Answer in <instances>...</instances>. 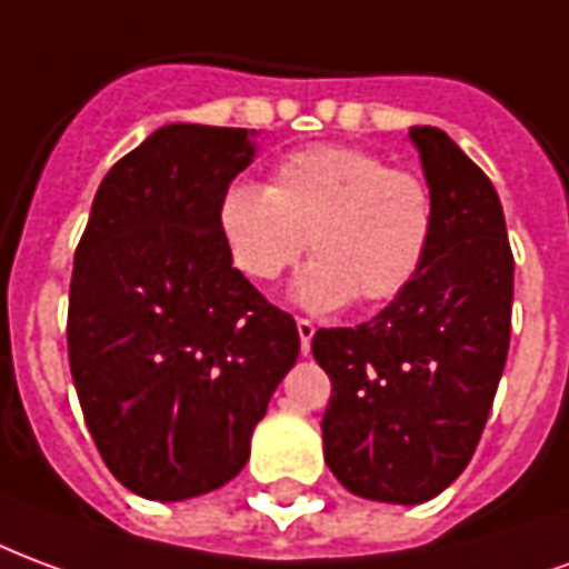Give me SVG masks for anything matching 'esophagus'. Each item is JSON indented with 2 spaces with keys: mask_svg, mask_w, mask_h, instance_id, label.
<instances>
[{
  "mask_svg": "<svg viewBox=\"0 0 569 569\" xmlns=\"http://www.w3.org/2000/svg\"><path fill=\"white\" fill-rule=\"evenodd\" d=\"M297 333H300V351L302 355H309V351H312L315 325L312 321H306V318H300V321H297Z\"/></svg>",
  "mask_w": 569,
  "mask_h": 569,
  "instance_id": "34e87169",
  "label": "esophagus"
}]
</instances>
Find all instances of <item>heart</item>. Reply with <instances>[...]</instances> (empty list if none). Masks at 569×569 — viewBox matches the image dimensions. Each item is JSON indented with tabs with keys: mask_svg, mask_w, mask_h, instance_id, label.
Masks as SVG:
<instances>
[{
	"mask_svg": "<svg viewBox=\"0 0 569 569\" xmlns=\"http://www.w3.org/2000/svg\"><path fill=\"white\" fill-rule=\"evenodd\" d=\"M214 218L233 267L254 281L279 279L309 244L315 257L290 297L309 312H333L355 297L388 302L418 279L437 199L425 178L367 148L309 144L272 166L267 188L227 184Z\"/></svg>",
	"mask_w": 569,
	"mask_h": 569,
	"instance_id": "1",
	"label": "heart"
}]
</instances>
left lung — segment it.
<instances>
[{"mask_svg":"<svg viewBox=\"0 0 569 569\" xmlns=\"http://www.w3.org/2000/svg\"><path fill=\"white\" fill-rule=\"evenodd\" d=\"M437 199V233L418 279L372 321L312 339L333 381L325 460L351 495L433 500L479 446L512 327V248L495 184L437 127H412Z\"/></svg>","mask_w":569,"mask_h":569,"instance_id":"1","label":"left lung"}]
</instances>
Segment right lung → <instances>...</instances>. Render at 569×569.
<instances>
[{"label": "right lung", "mask_w": 569, "mask_h": 569, "mask_svg": "<svg viewBox=\"0 0 569 569\" xmlns=\"http://www.w3.org/2000/svg\"><path fill=\"white\" fill-rule=\"evenodd\" d=\"M254 136L151 132L102 178L74 251V391L106 467L148 500H190L239 476L300 355L293 318L233 267L214 218Z\"/></svg>", "instance_id": "add662e5"}]
</instances>
